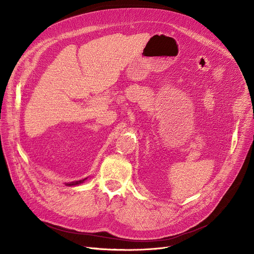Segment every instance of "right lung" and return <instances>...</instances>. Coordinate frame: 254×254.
Segmentation results:
<instances>
[{
	"label": "right lung",
	"instance_id": "obj_1",
	"mask_svg": "<svg viewBox=\"0 0 254 254\" xmlns=\"http://www.w3.org/2000/svg\"><path fill=\"white\" fill-rule=\"evenodd\" d=\"M85 179H86V178H85ZM85 179H83V180H79V181H73V182H70L68 185H69V186H75V185H79V184L83 183Z\"/></svg>",
	"mask_w": 254,
	"mask_h": 254
}]
</instances>
